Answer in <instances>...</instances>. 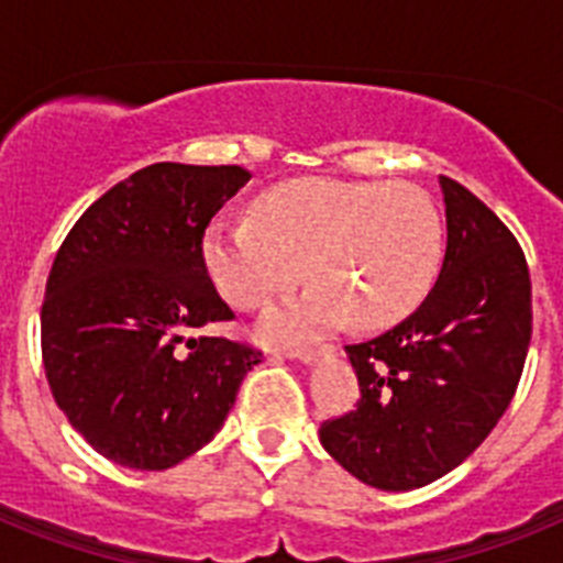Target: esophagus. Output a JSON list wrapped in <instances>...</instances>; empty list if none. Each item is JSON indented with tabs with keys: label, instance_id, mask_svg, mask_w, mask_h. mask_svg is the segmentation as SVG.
Wrapping results in <instances>:
<instances>
[{
	"label": "esophagus",
	"instance_id": "obj_1",
	"mask_svg": "<svg viewBox=\"0 0 563 563\" xmlns=\"http://www.w3.org/2000/svg\"><path fill=\"white\" fill-rule=\"evenodd\" d=\"M290 357H296V361H301V363H312L318 357V352L316 350H290Z\"/></svg>",
	"mask_w": 563,
	"mask_h": 563
}]
</instances>
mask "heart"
Listing matches in <instances>:
<instances>
[{"label":"heart","mask_w":563,"mask_h":563,"mask_svg":"<svg viewBox=\"0 0 563 563\" xmlns=\"http://www.w3.org/2000/svg\"><path fill=\"white\" fill-rule=\"evenodd\" d=\"M213 285L236 310H265L316 282L307 296L278 307L262 335L296 343L350 318L389 327L420 305L442 258L440 211L409 183L292 180L253 202V220H213L202 242Z\"/></svg>","instance_id":"b5f03b06"}]
</instances>
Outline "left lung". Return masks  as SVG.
Masks as SVG:
<instances>
[{
  "mask_svg": "<svg viewBox=\"0 0 563 563\" xmlns=\"http://www.w3.org/2000/svg\"><path fill=\"white\" fill-rule=\"evenodd\" d=\"M449 247L434 290L395 330L350 343L361 400L321 422V445L380 490L440 479L510 406L533 335L527 258L476 194L440 177Z\"/></svg>",
  "mask_w": 563,
  "mask_h": 563,
  "instance_id": "1",
  "label": "left lung"
}]
</instances>
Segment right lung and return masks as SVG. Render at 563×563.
<instances>
[{
    "instance_id": "right-lung-1",
    "label": "right lung",
    "mask_w": 563,
    "mask_h": 563,
    "mask_svg": "<svg viewBox=\"0 0 563 563\" xmlns=\"http://www.w3.org/2000/svg\"><path fill=\"white\" fill-rule=\"evenodd\" d=\"M242 166L154 163L98 197L69 228L47 276L42 361L69 426L107 460L163 471L222 429L251 343L200 335L231 321L202 236Z\"/></svg>"
}]
</instances>
